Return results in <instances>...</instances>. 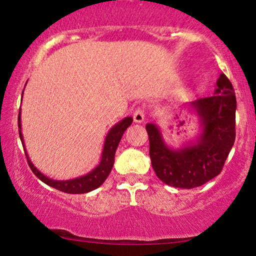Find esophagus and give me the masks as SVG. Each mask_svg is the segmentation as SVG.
I'll use <instances>...</instances> for the list:
<instances>
[{
    "mask_svg": "<svg viewBox=\"0 0 256 256\" xmlns=\"http://www.w3.org/2000/svg\"><path fill=\"white\" fill-rule=\"evenodd\" d=\"M132 118H134V121L136 122V124H142V122L144 121V112L138 108V110H136L134 112Z\"/></svg>",
    "mask_w": 256,
    "mask_h": 256,
    "instance_id": "34e87169",
    "label": "esophagus"
}]
</instances>
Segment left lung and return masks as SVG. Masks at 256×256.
<instances>
[{
    "label": "left lung",
    "instance_id": "obj_1",
    "mask_svg": "<svg viewBox=\"0 0 256 256\" xmlns=\"http://www.w3.org/2000/svg\"><path fill=\"white\" fill-rule=\"evenodd\" d=\"M197 118L198 135L180 146L168 144L156 124H146L149 155L164 184L194 188L218 176L236 141V99L228 78L220 73L212 96L184 106Z\"/></svg>",
    "mask_w": 256,
    "mask_h": 256
}]
</instances>
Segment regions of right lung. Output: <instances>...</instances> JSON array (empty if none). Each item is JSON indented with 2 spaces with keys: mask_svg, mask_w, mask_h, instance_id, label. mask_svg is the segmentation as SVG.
Masks as SVG:
<instances>
[{
  "mask_svg": "<svg viewBox=\"0 0 256 256\" xmlns=\"http://www.w3.org/2000/svg\"><path fill=\"white\" fill-rule=\"evenodd\" d=\"M23 98V92H22ZM132 124V118L127 116L122 118L121 121H118V124H115L113 127L110 129V132H107L106 138H104V143L102 152H101V160L100 163L94 168L93 170H90L88 174H84V176L73 178V180H52V178L45 176L44 174H42L40 170L34 166V164L31 162L29 155L26 149V144H24V138L22 134V120H20V114H18V128H20V138L22 141L24 152H26V156L28 158V163L32 170V172L40 178V180L45 183L48 186L57 188L59 191L66 192V194H87L96 190L101 185L104 184V182L106 180L108 174H110L112 168L114 166V157L115 152H116L118 143H120L122 135L126 132L129 126Z\"/></svg>",
  "mask_w": 256,
  "mask_h": 256,
  "instance_id": "add662e5",
  "label": "right lung"
}]
</instances>
